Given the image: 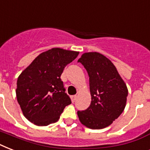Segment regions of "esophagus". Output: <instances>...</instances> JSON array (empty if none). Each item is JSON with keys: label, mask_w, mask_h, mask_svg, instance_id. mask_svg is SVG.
I'll list each match as a JSON object with an SVG mask.
<instances>
[{"label": "esophagus", "mask_w": 150, "mask_h": 150, "mask_svg": "<svg viewBox=\"0 0 150 150\" xmlns=\"http://www.w3.org/2000/svg\"><path fill=\"white\" fill-rule=\"evenodd\" d=\"M71 101H72V102H75V100H76V99H77V96H76V95H74V96H71Z\"/></svg>", "instance_id": "1"}]
</instances>
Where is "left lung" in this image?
Returning a JSON list of instances; mask_svg holds the SVG:
<instances>
[{
    "instance_id": "left-lung-1",
    "label": "left lung",
    "mask_w": 150,
    "mask_h": 150,
    "mask_svg": "<svg viewBox=\"0 0 150 150\" xmlns=\"http://www.w3.org/2000/svg\"><path fill=\"white\" fill-rule=\"evenodd\" d=\"M89 77L91 103L86 110L78 111L80 122L91 129L110 125L124 111L128 88L116 67L98 52L84 53L79 59Z\"/></svg>"
}]
</instances>
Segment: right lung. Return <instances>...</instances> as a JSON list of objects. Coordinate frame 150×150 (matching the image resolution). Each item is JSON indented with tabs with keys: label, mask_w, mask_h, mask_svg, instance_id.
<instances>
[{
	"label": "right lung",
	"mask_w": 150,
	"mask_h": 150,
	"mask_svg": "<svg viewBox=\"0 0 150 150\" xmlns=\"http://www.w3.org/2000/svg\"><path fill=\"white\" fill-rule=\"evenodd\" d=\"M79 52L52 48L41 53L18 78L16 97L22 114L30 122L47 126L59 120L71 104L61 75Z\"/></svg>",
	"instance_id": "1"
}]
</instances>
